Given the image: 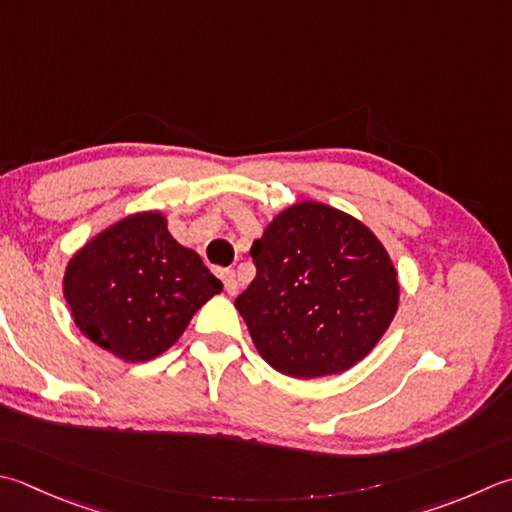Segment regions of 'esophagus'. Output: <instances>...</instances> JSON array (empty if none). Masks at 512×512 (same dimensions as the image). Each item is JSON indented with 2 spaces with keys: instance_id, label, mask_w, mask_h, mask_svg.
Segmentation results:
<instances>
[{
  "instance_id": "34e87169",
  "label": "esophagus",
  "mask_w": 512,
  "mask_h": 512,
  "mask_svg": "<svg viewBox=\"0 0 512 512\" xmlns=\"http://www.w3.org/2000/svg\"><path fill=\"white\" fill-rule=\"evenodd\" d=\"M222 282H224V288L228 295H235L237 293V277H235V270H224L222 273Z\"/></svg>"
}]
</instances>
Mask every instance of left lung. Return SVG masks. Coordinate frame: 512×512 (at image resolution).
Wrapping results in <instances>:
<instances>
[{"label": "left lung", "mask_w": 512, "mask_h": 512, "mask_svg": "<svg viewBox=\"0 0 512 512\" xmlns=\"http://www.w3.org/2000/svg\"><path fill=\"white\" fill-rule=\"evenodd\" d=\"M257 275L235 308L266 362L290 377L344 373L364 359L399 304L382 242L342 210L302 202L255 239Z\"/></svg>", "instance_id": "8db88e82"}]
</instances>
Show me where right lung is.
<instances>
[{"label": "right lung", "mask_w": 512, "mask_h": 512, "mask_svg": "<svg viewBox=\"0 0 512 512\" xmlns=\"http://www.w3.org/2000/svg\"><path fill=\"white\" fill-rule=\"evenodd\" d=\"M222 282L195 250L177 244L159 213H137L75 253L64 297L79 330L126 362L173 346Z\"/></svg>", "instance_id": "1"}]
</instances>
